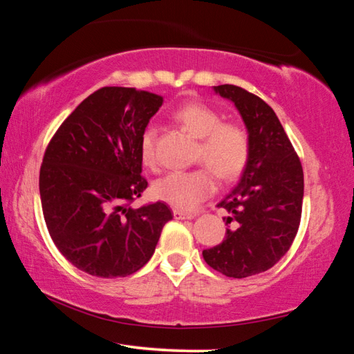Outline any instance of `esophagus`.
Listing matches in <instances>:
<instances>
[{"mask_svg":"<svg viewBox=\"0 0 354 354\" xmlns=\"http://www.w3.org/2000/svg\"><path fill=\"white\" fill-rule=\"evenodd\" d=\"M173 217H175L176 220H190V218H194V215L189 212L179 211V209H173Z\"/></svg>","mask_w":354,"mask_h":354,"instance_id":"1","label":"esophagus"}]
</instances>
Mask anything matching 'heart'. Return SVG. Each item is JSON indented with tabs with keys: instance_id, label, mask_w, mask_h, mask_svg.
Masks as SVG:
<instances>
[{
	"instance_id": "1",
	"label": "heart",
	"mask_w": 354,
	"mask_h": 354,
	"mask_svg": "<svg viewBox=\"0 0 354 354\" xmlns=\"http://www.w3.org/2000/svg\"><path fill=\"white\" fill-rule=\"evenodd\" d=\"M175 122L189 134L200 139L198 159L214 171L220 181H232L247 167L250 136L242 124L221 122V113L201 101H189L173 112ZM156 128L143 129L139 151L143 165L153 167ZM214 190V179L206 169L170 171L153 184V195L179 211H192Z\"/></svg>"
}]
</instances>
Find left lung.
Returning a JSON list of instances; mask_svg holds the SVG:
<instances>
[{"instance_id":"obj_1","label":"left lung","mask_w":354,"mask_h":354,"mask_svg":"<svg viewBox=\"0 0 354 354\" xmlns=\"http://www.w3.org/2000/svg\"><path fill=\"white\" fill-rule=\"evenodd\" d=\"M214 92L234 103L250 136V158L241 181L218 203L227 212L225 241L203 251L214 270L247 278L272 268L297 236L301 218L303 169L277 113L242 87Z\"/></svg>"}]
</instances>
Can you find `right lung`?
Returning <instances> with one entry per match:
<instances>
[{
	"label": "right lung",
	"mask_w": 354,
	"mask_h": 354,
	"mask_svg": "<svg viewBox=\"0 0 354 354\" xmlns=\"http://www.w3.org/2000/svg\"><path fill=\"white\" fill-rule=\"evenodd\" d=\"M164 98L103 87L70 113L48 145L39 189L57 250L92 277H128L145 266L167 221L165 203L129 206L147 189L139 142Z\"/></svg>",
	"instance_id": "right-lung-1"
}]
</instances>
